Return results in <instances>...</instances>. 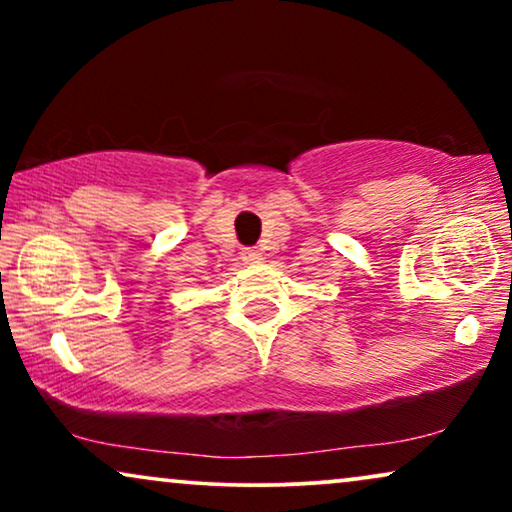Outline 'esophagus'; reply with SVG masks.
<instances>
[{"label":"esophagus","mask_w":512,"mask_h":512,"mask_svg":"<svg viewBox=\"0 0 512 512\" xmlns=\"http://www.w3.org/2000/svg\"><path fill=\"white\" fill-rule=\"evenodd\" d=\"M242 258L247 263H256V261H261V256H258V251H254V249H244L242 251Z\"/></svg>","instance_id":"34e87169"}]
</instances>
